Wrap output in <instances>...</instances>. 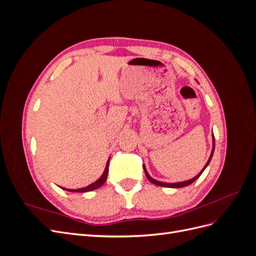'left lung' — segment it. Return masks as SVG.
<instances>
[{
	"mask_svg": "<svg viewBox=\"0 0 256 256\" xmlns=\"http://www.w3.org/2000/svg\"><path fill=\"white\" fill-rule=\"evenodd\" d=\"M212 141H214V144H212V154H210V157H209V159H208V161H207V164H205V166H204V168L202 170V171H200L196 177H193V178H191V180H186V182H175V184H168V182H158V180H154V178H152L150 175H148V173L146 172V168H145V166H144V171H145V175H146V177H147V180H148L150 182H152V184H157V186H161V187H168V188H182V187H187V186H189V184H191L193 182H196L198 178L200 176V174L203 173V171L206 168V166L209 164V162H210V160H212V154H214V136H212Z\"/></svg>",
	"mask_w": 256,
	"mask_h": 256,
	"instance_id": "1",
	"label": "left lung"
}]
</instances>
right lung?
I'll use <instances>...</instances> for the list:
<instances>
[{"label": "right lung", "instance_id": "obj_1", "mask_svg": "<svg viewBox=\"0 0 256 256\" xmlns=\"http://www.w3.org/2000/svg\"><path fill=\"white\" fill-rule=\"evenodd\" d=\"M109 161H110V158H109V160H108V162H106V166L104 174H102V177H100L99 180H97L95 182H92V184H90V186H88V187L81 188V189H74V190L65 189V188H63V189H64V190H67V191H70V192H88V191H92V190H95V189H97V188H99V187H102V186L106 182V177H108V172H109Z\"/></svg>", "mask_w": 256, "mask_h": 256}]
</instances>
